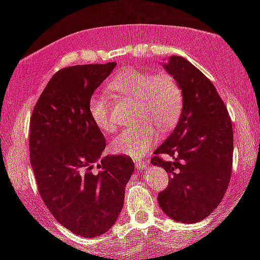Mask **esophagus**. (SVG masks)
<instances>
[{"label": "esophagus", "mask_w": 260, "mask_h": 260, "mask_svg": "<svg viewBox=\"0 0 260 260\" xmlns=\"http://www.w3.org/2000/svg\"><path fill=\"white\" fill-rule=\"evenodd\" d=\"M135 165H136V169L141 170V171H143V170H146L147 166H148V164H147V162H145V161H140V159H138V161H135Z\"/></svg>", "instance_id": "1"}]
</instances>
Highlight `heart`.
<instances>
[{"mask_svg":"<svg viewBox=\"0 0 260 260\" xmlns=\"http://www.w3.org/2000/svg\"><path fill=\"white\" fill-rule=\"evenodd\" d=\"M109 93L136 101L137 125L125 128L112 140L114 153L141 157L156 143L157 128L169 131L179 120L182 111V91L172 77L138 69H124L115 74L107 85ZM90 119L101 132L109 133L114 124L109 115L108 101L95 94L88 104Z\"/></svg>","mask_w":260,"mask_h":260,"instance_id":"obj_1","label":"heart"}]
</instances>
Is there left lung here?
<instances>
[{"instance_id":"1","label":"left lung","mask_w":260,"mask_h":260,"mask_svg":"<svg viewBox=\"0 0 260 260\" xmlns=\"http://www.w3.org/2000/svg\"><path fill=\"white\" fill-rule=\"evenodd\" d=\"M161 65L180 85L182 111L151 159L171 175L166 190L158 193V204L175 221L193 224L208 217L226 192L233 165L232 120L214 84L185 57L172 55Z\"/></svg>"}]
</instances>
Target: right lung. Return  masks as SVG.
I'll list each match as a JSON object with an SVG mask.
<instances>
[{"label":"right lung","instance_id":"right-lung-1","mask_svg":"<svg viewBox=\"0 0 260 260\" xmlns=\"http://www.w3.org/2000/svg\"><path fill=\"white\" fill-rule=\"evenodd\" d=\"M115 65L60 70L31 115L30 161L40 196L62 226L84 238L99 237L113 226L135 171L129 157L103 156L106 140L88 112L94 90Z\"/></svg>","mask_w":260,"mask_h":260}]
</instances>
